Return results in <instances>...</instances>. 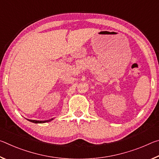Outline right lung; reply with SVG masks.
<instances>
[{
    "instance_id": "add662e5",
    "label": "right lung",
    "mask_w": 159,
    "mask_h": 159,
    "mask_svg": "<svg viewBox=\"0 0 159 159\" xmlns=\"http://www.w3.org/2000/svg\"><path fill=\"white\" fill-rule=\"evenodd\" d=\"M29 121H31L32 123H46V122H49L50 120H52V119H50V120H29L27 119Z\"/></svg>"
}]
</instances>
